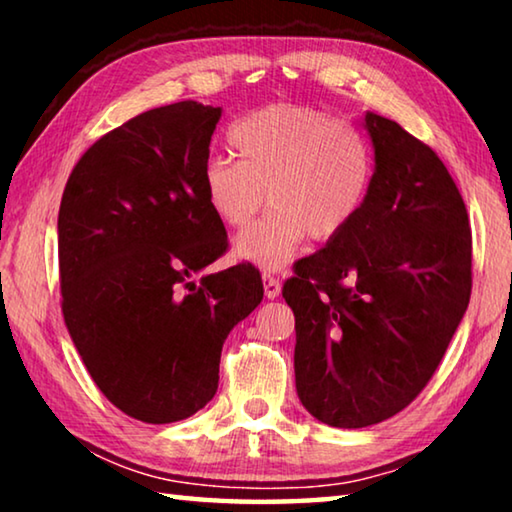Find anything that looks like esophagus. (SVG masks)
<instances>
[{"instance_id":"34e87169","label":"esophagus","mask_w":512,"mask_h":512,"mask_svg":"<svg viewBox=\"0 0 512 512\" xmlns=\"http://www.w3.org/2000/svg\"><path fill=\"white\" fill-rule=\"evenodd\" d=\"M280 291H282V284H280V280H277V277H273L271 273H264V293H266V298H277L280 296Z\"/></svg>"}]
</instances>
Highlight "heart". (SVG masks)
Returning a JSON list of instances; mask_svg holds the SVG:
<instances>
[{"label":"heart","instance_id":"heart-1","mask_svg":"<svg viewBox=\"0 0 512 512\" xmlns=\"http://www.w3.org/2000/svg\"><path fill=\"white\" fill-rule=\"evenodd\" d=\"M237 160L214 155L203 167L207 205L228 228H246L268 203L273 210L237 239V255L280 268L302 239L329 241L366 203L375 160L366 137L314 108L277 103L230 128Z\"/></svg>","mask_w":512,"mask_h":512}]
</instances>
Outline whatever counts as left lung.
Wrapping results in <instances>:
<instances>
[{"label":"left lung","mask_w":512,"mask_h":512,"mask_svg":"<svg viewBox=\"0 0 512 512\" xmlns=\"http://www.w3.org/2000/svg\"><path fill=\"white\" fill-rule=\"evenodd\" d=\"M375 173L341 235L293 264L296 388L339 429L406 409L443 361L472 293L463 196L429 144L368 112Z\"/></svg>","instance_id":"left-lung-1"}]
</instances>
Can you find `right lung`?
Returning a JSON list of instances; mask_svg holds the SVG:
<instances>
[{
    "instance_id": "obj_1",
    "label": "right lung",
    "mask_w": 512,
    "mask_h": 512,
    "mask_svg": "<svg viewBox=\"0 0 512 512\" xmlns=\"http://www.w3.org/2000/svg\"><path fill=\"white\" fill-rule=\"evenodd\" d=\"M221 108L146 110L94 142L58 212L63 316L94 384L149 424L212 400L230 329L264 298L253 264L201 277L228 250L203 167Z\"/></svg>"
}]
</instances>
